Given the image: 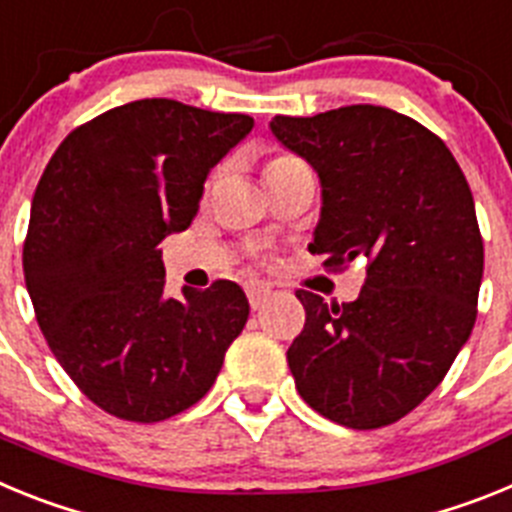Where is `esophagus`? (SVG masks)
Instances as JSON below:
<instances>
[{
  "label": "esophagus",
  "mask_w": 512,
  "mask_h": 512,
  "mask_svg": "<svg viewBox=\"0 0 512 512\" xmlns=\"http://www.w3.org/2000/svg\"><path fill=\"white\" fill-rule=\"evenodd\" d=\"M269 297H271V287H266V284H251V287H248V302H251L253 310H259Z\"/></svg>",
  "instance_id": "esophagus-1"
}]
</instances>
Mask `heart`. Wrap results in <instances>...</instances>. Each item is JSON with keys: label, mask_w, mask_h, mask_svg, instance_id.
<instances>
[{"label": "heart", "mask_w": 512, "mask_h": 512, "mask_svg": "<svg viewBox=\"0 0 512 512\" xmlns=\"http://www.w3.org/2000/svg\"><path fill=\"white\" fill-rule=\"evenodd\" d=\"M284 161H295V158H289V156H279V158H274V161H269V164H266V166H274V164H284Z\"/></svg>", "instance_id": "b5f03b06"}]
</instances>
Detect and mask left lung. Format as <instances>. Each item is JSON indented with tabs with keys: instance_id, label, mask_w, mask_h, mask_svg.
I'll return each mask as SVG.
<instances>
[{
	"instance_id": "left-lung-1",
	"label": "left lung",
	"mask_w": 512,
	"mask_h": 512,
	"mask_svg": "<svg viewBox=\"0 0 512 512\" xmlns=\"http://www.w3.org/2000/svg\"><path fill=\"white\" fill-rule=\"evenodd\" d=\"M269 130L320 179L310 253L369 261L354 302L297 292V392L346 428L395 423L441 384L477 318L485 248L467 179L441 138L387 107L277 115Z\"/></svg>"
}]
</instances>
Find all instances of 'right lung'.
Instances as JSON below:
<instances>
[{
    "mask_svg": "<svg viewBox=\"0 0 512 512\" xmlns=\"http://www.w3.org/2000/svg\"><path fill=\"white\" fill-rule=\"evenodd\" d=\"M251 130L248 115L138 99L69 133L40 176L27 295L58 364L115 418L192 408L246 325L235 282L166 295L158 243L189 228L210 171Z\"/></svg>",
    "mask_w": 512,
    "mask_h": 512,
    "instance_id": "right-lung-1",
    "label": "right lung"
}]
</instances>
